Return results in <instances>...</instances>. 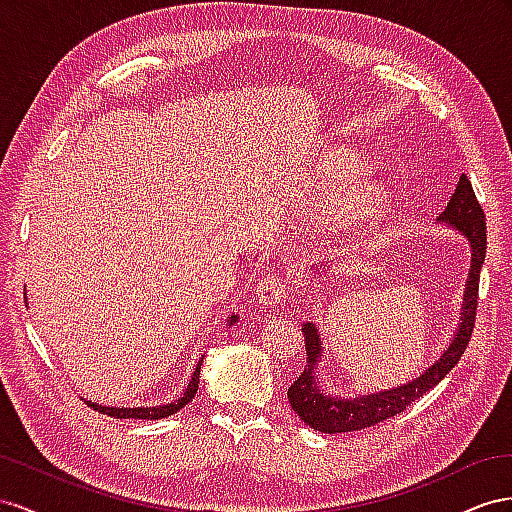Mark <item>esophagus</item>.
<instances>
[{"instance_id":"1","label":"esophagus","mask_w":512,"mask_h":512,"mask_svg":"<svg viewBox=\"0 0 512 512\" xmlns=\"http://www.w3.org/2000/svg\"><path fill=\"white\" fill-rule=\"evenodd\" d=\"M287 281L279 274H266L257 285V296L264 304H276L287 296Z\"/></svg>"}]
</instances>
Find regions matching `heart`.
<instances>
[{"label": "heart", "instance_id": "b5f03b06", "mask_svg": "<svg viewBox=\"0 0 512 512\" xmlns=\"http://www.w3.org/2000/svg\"><path fill=\"white\" fill-rule=\"evenodd\" d=\"M364 173L362 158L347 152H332L319 169V184L326 193H339ZM388 193L379 184H360L343 199L339 210L332 214L330 229L337 233H354L369 229L386 212Z\"/></svg>", "mask_w": 512, "mask_h": 512}]
</instances>
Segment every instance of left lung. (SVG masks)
Returning a JSON list of instances; mask_svg holds the SVG:
<instances>
[{
    "label": "left lung",
    "mask_w": 512,
    "mask_h": 512,
    "mask_svg": "<svg viewBox=\"0 0 512 512\" xmlns=\"http://www.w3.org/2000/svg\"><path fill=\"white\" fill-rule=\"evenodd\" d=\"M440 221L457 227L463 236L472 244V270L470 279L465 287V302L461 313V326L455 334V341L442 354L433 367L427 369L425 375L416 377L414 382L375 392V394H360L356 399L330 397L324 390H319L315 377V364L321 358V341L317 328L313 324H304L302 332L306 337V369L300 373L294 384L287 390V399L294 407V412L315 431L321 433H347L360 431L364 427L377 425L386 418L401 414L407 405L427 394L433 386L455 369V364L461 360L463 352L470 345L474 324H476V309H478V283H480V268L485 264L487 253V223L485 212L474 195L472 182L463 173L455 188V195L450 197L446 210L440 214Z\"/></svg>",
    "instance_id": "obj_1"
}]
</instances>
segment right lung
<instances>
[{
  "label": "right lung",
  "instance_id": "right-lung-1",
  "mask_svg": "<svg viewBox=\"0 0 512 512\" xmlns=\"http://www.w3.org/2000/svg\"><path fill=\"white\" fill-rule=\"evenodd\" d=\"M236 319H238V315H231V317H229V326H231V324H236ZM201 362H203V358L199 360L197 369H195V373H193V377H191V382H188L186 392L182 394V397H180L178 401H173V403H167V405H156V407H105V405H98V403H90V401H87V405L94 407L96 412H100V414H107V416H111V418H141V420H158V418L171 416V414H175L178 410H182V407H184L186 403H191V401H193V397L197 394Z\"/></svg>",
  "mask_w": 512,
  "mask_h": 512
}]
</instances>
